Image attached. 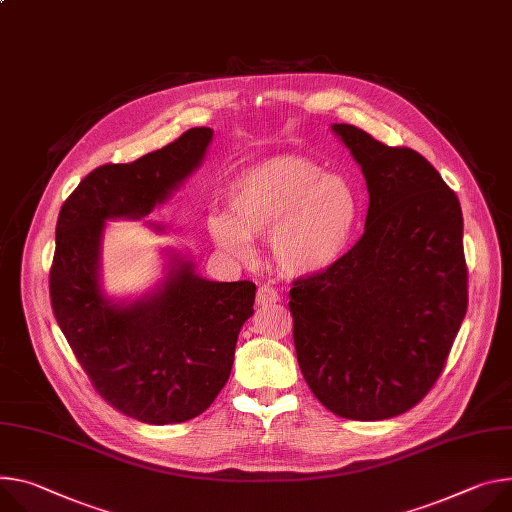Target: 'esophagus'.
<instances>
[{
	"instance_id": "obj_1",
	"label": "esophagus",
	"mask_w": 512,
	"mask_h": 512,
	"mask_svg": "<svg viewBox=\"0 0 512 512\" xmlns=\"http://www.w3.org/2000/svg\"><path fill=\"white\" fill-rule=\"evenodd\" d=\"M275 302H280V294H277V290H273L269 286H261L257 290V306H269Z\"/></svg>"
}]
</instances>
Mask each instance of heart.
Wrapping results in <instances>:
<instances>
[{
	"mask_svg": "<svg viewBox=\"0 0 512 512\" xmlns=\"http://www.w3.org/2000/svg\"><path fill=\"white\" fill-rule=\"evenodd\" d=\"M228 214H212V239L237 257L251 239H269L275 267L288 277L331 269L345 253L359 218L351 183L302 157H271L247 167L228 190Z\"/></svg>",
	"mask_w": 512,
	"mask_h": 512,
	"instance_id": "1",
	"label": "heart"
}]
</instances>
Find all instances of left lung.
Wrapping results in <instances>:
<instances>
[{
  "label": "left lung",
  "instance_id": "1",
  "mask_svg": "<svg viewBox=\"0 0 512 512\" xmlns=\"http://www.w3.org/2000/svg\"><path fill=\"white\" fill-rule=\"evenodd\" d=\"M331 130L365 177L363 237L290 290L302 376L331 412L392 418L433 388L468 310L457 196L412 149L351 124Z\"/></svg>",
  "mask_w": 512,
  "mask_h": 512
}]
</instances>
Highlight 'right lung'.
<instances>
[{"mask_svg":"<svg viewBox=\"0 0 512 512\" xmlns=\"http://www.w3.org/2000/svg\"><path fill=\"white\" fill-rule=\"evenodd\" d=\"M212 136V128H190L132 163L94 169L57 220L51 304L59 327L100 396L149 425L185 423L214 402L257 288L210 282L188 255L167 247L165 275L149 292L110 298L102 286L104 232L108 220H141L165 204L202 165Z\"/></svg>","mask_w":512,"mask_h":512,"instance_id":"1","label":"right lung"}]
</instances>
